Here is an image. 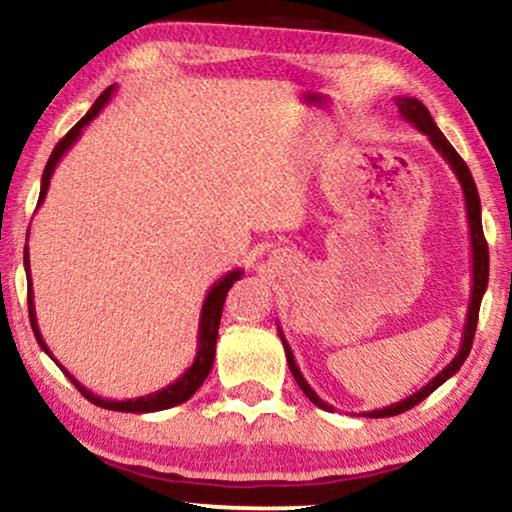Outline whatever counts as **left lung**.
<instances>
[{"mask_svg":"<svg viewBox=\"0 0 512 512\" xmlns=\"http://www.w3.org/2000/svg\"><path fill=\"white\" fill-rule=\"evenodd\" d=\"M398 102V112L400 117L405 121H410V124L421 131L424 135H428V140H431V145L438 149V154L442 156L449 163V168L454 170L456 180H459V185L463 189V201H466V215H468V229H470V252H473V285H470V302H468V313H466V325H463V335H461V346H459V353H456L452 363H449L445 370L435 374V377L428 381L424 388H419L417 393H412L410 398L400 400V403H393L384 407V410H372V412H363L365 417L370 419H381V417H395V414H403L407 410H412L414 405H419L421 400H426L428 395H431L435 388L445 384L449 377H454L456 372L461 370L463 360L468 358L470 353V346H473V337H475V327H478V313H480V304H482V295H485L487 290V281H489V250H487V241H485V234H482V213H480V196H478V187H475V180L473 175H470V170L466 163L459 154H456V149L449 145V140L442 135V131L438 126H435V121L431 117V112H428L426 105L417 98H395ZM278 335H281V342H283V349H285V358H288V367L292 372V377L302 388L306 398L311 400L313 405H318L320 410H327L332 412L335 407L327 405L325 400H320L316 391H313L309 381L304 379V374L299 372V367L295 363V356H292V349L290 344L285 342L281 327H278Z\"/></svg>","mask_w":512,"mask_h":512,"instance_id":"1","label":"left lung"}]
</instances>
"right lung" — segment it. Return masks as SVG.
Listing matches in <instances>:
<instances>
[{"label": "right lung", "mask_w": 512, "mask_h": 512, "mask_svg": "<svg viewBox=\"0 0 512 512\" xmlns=\"http://www.w3.org/2000/svg\"><path fill=\"white\" fill-rule=\"evenodd\" d=\"M114 93V86L105 88V93H100V98L93 102V107L88 109V112L81 117L77 124L70 128V133L65 135L63 140L58 142L56 149H53L51 156H49V163H46L44 168V175H42V189H39V201L37 206H42L44 199H46V192H49V185H51V175L56 166L60 163V159L67 154V149H70L74 142L81 138V133H84V128L91 124V121L98 117L100 109L107 105L109 98H112ZM27 236H30V229H27ZM23 264H25V274H27V309H30V325H32V332L34 337H37V344L42 346L44 353H49L51 360L53 353L49 346H46L42 332H39V325H37V311H34V292H32V278H30V252H27V245H25V252H23ZM243 276V269H234L229 271V274H224L220 281L213 283V288L208 290L206 299H203V306H201V320H199V344H196V358L194 363L189 365V370L185 374H180L173 384L159 388V391L154 393H147V395H140V398H128V400H107L102 398V395L88 391V388L81 384L72 377L70 372L65 370L63 365L58 363L56 365L63 370L67 377L74 386L79 388V393L84 395L86 400H91L93 405L98 407H105V410H114V412H138V414H147V412H161V410H170V407L175 405H182L185 400L192 398V395L199 391L203 381L213 370V360H215V344H217V330H220V318H222V306H224V299H227V292L231 285H234L238 278Z\"/></svg>", "instance_id": "right-lung-1"}]
</instances>
